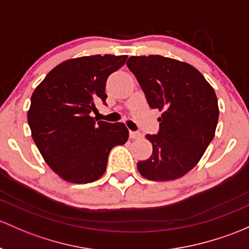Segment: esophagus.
<instances>
[{
  "label": "esophagus",
  "instance_id": "1",
  "mask_svg": "<svg viewBox=\"0 0 249 249\" xmlns=\"http://www.w3.org/2000/svg\"><path fill=\"white\" fill-rule=\"evenodd\" d=\"M141 137H142V135H141L140 132L130 131V138H131V140H137V138H141Z\"/></svg>",
  "mask_w": 249,
  "mask_h": 249
}]
</instances>
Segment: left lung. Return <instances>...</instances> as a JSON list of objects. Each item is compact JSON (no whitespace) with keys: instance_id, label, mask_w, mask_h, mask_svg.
Segmentation results:
<instances>
[{"instance_id":"1","label":"left lung","mask_w":249,"mask_h":249,"mask_svg":"<svg viewBox=\"0 0 249 249\" xmlns=\"http://www.w3.org/2000/svg\"><path fill=\"white\" fill-rule=\"evenodd\" d=\"M126 65L149 106L162 112L158 135H146L153 154L138 162V172L154 181L179 179L199 162L213 141L219 113L216 93L188 63L150 54L130 57Z\"/></svg>"}]
</instances>
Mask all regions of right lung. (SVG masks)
Segmentation results:
<instances>
[{
	"label": "right lung",
	"instance_id": "1",
	"mask_svg": "<svg viewBox=\"0 0 249 249\" xmlns=\"http://www.w3.org/2000/svg\"><path fill=\"white\" fill-rule=\"evenodd\" d=\"M127 56L95 54L54 67L36 88L27 113L32 138L57 175L74 184L98 180L111 149L123 145L129 130L123 123L96 122V101L105 103L107 77Z\"/></svg>",
	"mask_w": 249,
	"mask_h": 249
}]
</instances>
